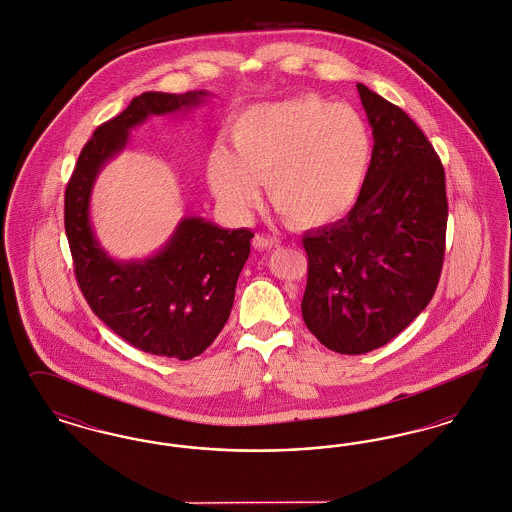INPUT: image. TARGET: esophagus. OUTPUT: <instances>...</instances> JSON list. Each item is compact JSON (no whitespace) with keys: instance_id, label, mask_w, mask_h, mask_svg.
<instances>
[{"instance_id":"obj_1","label":"esophagus","mask_w":512,"mask_h":512,"mask_svg":"<svg viewBox=\"0 0 512 512\" xmlns=\"http://www.w3.org/2000/svg\"><path fill=\"white\" fill-rule=\"evenodd\" d=\"M276 245H278V240H276V238H270V236L257 234V236L253 238V247L259 249V251H267V249H272V247H276Z\"/></svg>"}]
</instances>
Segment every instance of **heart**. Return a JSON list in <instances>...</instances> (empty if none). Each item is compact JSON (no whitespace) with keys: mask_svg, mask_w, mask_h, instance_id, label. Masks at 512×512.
<instances>
[{"mask_svg":"<svg viewBox=\"0 0 512 512\" xmlns=\"http://www.w3.org/2000/svg\"><path fill=\"white\" fill-rule=\"evenodd\" d=\"M228 142L230 151L215 147L209 157L213 194L245 215L267 182L272 207L303 228L341 219L363 192L372 161L363 115L315 94L245 109Z\"/></svg>","mask_w":512,"mask_h":512,"instance_id":"b5f03b06","label":"heart"}]
</instances>
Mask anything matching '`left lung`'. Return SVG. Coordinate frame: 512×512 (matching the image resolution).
<instances>
[{"label": "left lung", "mask_w": 512, "mask_h": 512, "mask_svg": "<svg viewBox=\"0 0 512 512\" xmlns=\"http://www.w3.org/2000/svg\"><path fill=\"white\" fill-rule=\"evenodd\" d=\"M374 147L363 192L345 219L303 236L301 301L328 349L363 355L401 334L438 288L445 255V172L416 122L357 84Z\"/></svg>", "instance_id": "8db88e82"}]
</instances>
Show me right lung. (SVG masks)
Instances as JSON below:
<instances>
[{"instance_id":"obj_1","label":"right lung","mask_w":512,"mask_h":512,"mask_svg":"<svg viewBox=\"0 0 512 512\" xmlns=\"http://www.w3.org/2000/svg\"><path fill=\"white\" fill-rule=\"evenodd\" d=\"M207 92L182 96L146 92L82 147L65 190V232L74 276L90 309L119 338L140 351L188 361L224 328L253 232L226 230L199 217L178 224L167 245L144 261H113L90 224V195L103 165L122 151L128 132L149 115L190 109Z\"/></svg>"}]
</instances>
